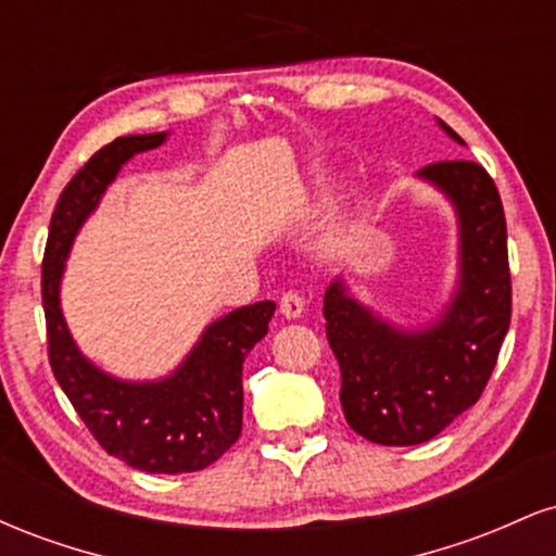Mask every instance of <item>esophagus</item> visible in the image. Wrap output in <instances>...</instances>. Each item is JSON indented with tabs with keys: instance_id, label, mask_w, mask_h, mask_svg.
I'll use <instances>...</instances> for the list:
<instances>
[{
	"instance_id": "esophagus-1",
	"label": "esophagus",
	"mask_w": 556,
	"mask_h": 556,
	"mask_svg": "<svg viewBox=\"0 0 556 556\" xmlns=\"http://www.w3.org/2000/svg\"><path fill=\"white\" fill-rule=\"evenodd\" d=\"M303 308H305V300L300 292H295V290L282 292V298H279V314L287 318H298L300 314H303Z\"/></svg>"
}]
</instances>
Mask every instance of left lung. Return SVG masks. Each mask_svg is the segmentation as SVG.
<instances>
[{
  "label": "left lung",
  "mask_w": 556,
  "mask_h": 556,
  "mask_svg": "<svg viewBox=\"0 0 556 556\" xmlns=\"http://www.w3.org/2000/svg\"><path fill=\"white\" fill-rule=\"evenodd\" d=\"M439 125L463 143L452 127ZM418 177L450 198L460 222V285L442 316L407 331L363 308L342 279L324 295L344 418L363 439L387 446L429 442L476 405L513 316L507 222L489 172L468 159H444Z\"/></svg>",
  "instance_id": "left-lung-1"
}]
</instances>
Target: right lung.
Here are the masks:
<instances>
[{
    "mask_svg": "<svg viewBox=\"0 0 556 556\" xmlns=\"http://www.w3.org/2000/svg\"><path fill=\"white\" fill-rule=\"evenodd\" d=\"M167 132L114 138L65 185L49 225L41 269L49 363L56 384L106 452L146 473H193L219 460L242 431V363L264 340L277 305H242L206 331L175 374L119 381L80 355L60 308V279L75 235L130 156L156 149Z\"/></svg>",
    "mask_w": 556,
    "mask_h": 556,
    "instance_id": "add662e5",
    "label": "right lung"
}]
</instances>
